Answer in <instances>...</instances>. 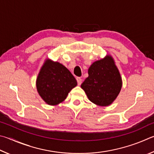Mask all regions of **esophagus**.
I'll return each mask as SVG.
<instances>
[{"instance_id":"esophagus-1","label":"esophagus","mask_w":154,"mask_h":154,"mask_svg":"<svg viewBox=\"0 0 154 154\" xmlns=\"http://www.w3.org/2000/svg\"><path fill=\"white\" fill-rule=\"evenodd\" d=\"M76 80H77V82H78V85H80L82 84V80L80 79V77H77L76 78Z\"/></svg>"}]
</instances>
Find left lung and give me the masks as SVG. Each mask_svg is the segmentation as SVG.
I'll use <instances>...</instances> for the list:
<instances>
[{
    "label": "left lung",
    "instance_id": "obj_1",
    "mask_svg": "<svg viewBox=\"0 0 154 154\" xmlns=\"http://www.w3.org/2000/svg\"><path fill=\"white\" fill-rule=\"evenodd\" d=\"M88 76L81 85L89 100L99 106L112 104L120 93L122 81L112 57L96 61L88 70Z\"/></svg>",
    "mask_w": 154,
    "mask_h": 154
}]
</instances>
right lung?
<instances>
[{"label": "right lung", "mask_w": 154, "mask_h": 154, "mask_svg": "<svg viewBox=\"0 0 154 154\" xmlns=\"http://www.w3.org/2000/svg\"><path fill=\"white\" fill-rule=\"evenodd\" d=\"M76 85V80L66 67L50 59L45 61L36 79L38 93L51 106L63 101Z\"/></svg>", "instance_id": "add662e5"}]
</instances>
